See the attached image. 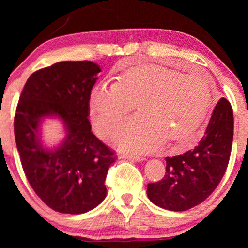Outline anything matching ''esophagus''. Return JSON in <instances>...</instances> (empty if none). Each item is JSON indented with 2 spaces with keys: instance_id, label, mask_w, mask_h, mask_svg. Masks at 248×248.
I'll return each instance as SVG.
<instances>
[{
  "instance_id": "obj_1",
  "label": "esophagus",
  "mask_w": 248,
  "mask_h": 248,
  "mask_svg": "<svg viewBox=\"0 0 248 248\" xmlns=\"http://www.w3.org/2000/svg\"><path fill=\"white\" fill-rule=\"evenodd\" d=\"M121 158H125V159H130V160H134V161H143L145 159L141 155H133V154H123L121 155Z\"/></svg>"
}]
</instances>
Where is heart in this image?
<instances>
[{"mask_svg":"<svg viewBox=\"0 0 248 248\" xmlns=\"http://www.w3.org/2000/svg\"><path fill=\"white\" fill-rule=\"evenodd\" d=\"M211 101L210 79L202 71L151 65L128 70L116 82L98 83L90 110L97 131L107 138L138 104L141 114L125 122L116 141L122 148L150 152L169 141L176 149L192 143Z\"/></svg>","mask_w":248,"mask_h":248,"instance_id":"1","label":"heart"}]
</instances>
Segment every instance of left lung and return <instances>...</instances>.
Here are the masks:
<instances>
[{
  "mask_svg": "<svg viewBox=\"0 0 248 248\" xmlns=\"http://www.w3.org/2000/svg\"><path fill=\"white\" fill-rule=\"evenodd\" d=\"M232 138V108L221 98L199 144L185 154L166 158L164 178L148 184L149 200L170 211H186L202 203L225 175Z\"/></svg>",
  "mask_w": 248,
  "mask_h": 248,
  "instance_id": "8db88e82",
  "label": "left lung"
}]
</instances>
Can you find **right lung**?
I'll use <instances>...</instances> for the list:
<instances>
[{
    "label": "right lung",
    "instance_id": "right-lung-1",
    "mask_svg": "<svg viewBox=\"0 0 248 248\" xmlns=\"http://www.w3.org/2000/svg\"><path fill=\"white\" fill-rule=\"evenodd\" d=\"M99 72L90 61L55 63L33 72L19 98L15 137L23 171L40 200L57 212L80 215L106 198L105 179L116 157L88 120ZM46 117L60 118L66 127L57 148H46L40 137Z\"/></svg>",
    "mask_w": 248,
    "mask_h": 248
}]
</instances>
